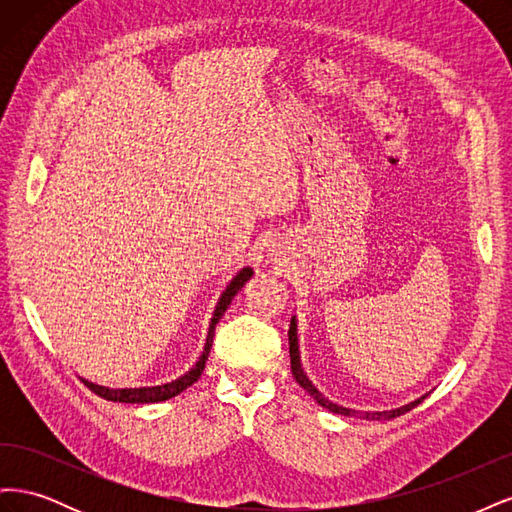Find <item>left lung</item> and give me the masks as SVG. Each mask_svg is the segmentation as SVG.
<instances>
[{
    "mask_svg": "<svg viewBox=\"0 0 512 512\" xmlns=\"http://www.w3.org/2000/svg\"><path fill=\"white\" fill-rule=\"evenodd\" d=\"M288 344H290V369H292V376H294V380H297L303 389L312 395L314 399H316V404H320L322 408H327L329 412H335V414H344V416H359L361 412L359 410H350V408H344V406H337V404H333V401H329L327 397H324L316 386L312 384V380H309L307 376H305V371H303V367H301V356H299V337H297V322H294V318L290 320V329H288ZM425 399V395L423 397H418V399H414V401H410V404H406V406H401V408H395V410H384V412H365V414H361L363 418H367V421H391V418H395V416H401V414H406V412H410L412 408H416L418 404H421V401Z\"/></svg>",
    "mask_w": 512,
    "mask_h": 512,
    "instance_id": "8db88e82",
    "label": "left lung"
}]
</instances>
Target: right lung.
Wrapping results in <instances>:
<instances>
[{
  "label": "right lung",
  "instance_id": "1",
  "mask_svg": "<svg viewBox=\"0 0 512 512\" xmlns=\"http://www.w3.org/2000/svg\"><path fill=\"white\" fill-rule=\"evenodd\" d=\"M252 275H254V271L250 267H245L235 277H232V282L226 286V290L222 292L218 305H215V312H213V318H211V324H209V333H207V342H205L203 354H200V359L196 361V365L190 371H185V374L179 376L177 380L160 384V386H141V389H108V386H100V384H94V382H89V380H83L85 386H89V391H94L102 399H106V401H119V404H158V401H166L170 397L179 395L181 391L188 389V386H192L200 378V374H203V369H205L207 359H209V352H211V344H213L215 324L220 322V318L224 316L230 301L235 299V294L247 282H250Z\"/></svg>",
  "mask_w": 512,
  "mask_h": 512
}]
</instances>
